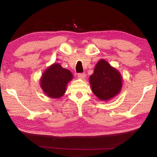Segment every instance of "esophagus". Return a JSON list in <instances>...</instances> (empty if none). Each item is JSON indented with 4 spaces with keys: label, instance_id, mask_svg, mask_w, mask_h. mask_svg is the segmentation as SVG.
Returning <instances> with one entry per match:
<instances>
[{
    "label": "esophagus",
    "instance_id": "34e87169",
    "mask_svg": "<svg viewBox=\"0 0 157 157\" xmlns=\"http://www.w3.org/2000/svg\"><path fill=\"white\" fill-rule=\"evenodd\" d=\"M78 78L81 79H84L85 78H86V74L85 73H79L78 75Z\"/></svg>",
    "mask_w": 157,
    "mask_h": 157
}]
</instances>
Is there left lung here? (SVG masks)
<instances>
[{
  "mask_svg": "<svg viewBox=\"0 0 157 157\" xmlns=\"http://www.w3.org/2000/svg\"><path fill=\"white\" fill-rule=\"evenodd\" d=\"M89 83L92 91L98 99L107 101L120 94L123 86L121 73L107 61L100 59L90 76Z\"/></svg>",
  "mask_w": 157,
  "mask_h": 157,
  "instance_id": "1",
  "label": "left lung"
}]
</instances>
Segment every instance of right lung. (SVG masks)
I'll list each match as a JSON object with an SVG mask.
<instances>
[{
    "instance_id": "1",
    "label": "right lung",
    "mask_w": 157,
    "mask_h": 157,
    "mask_svg": "<svg viewBox=\"0 0 157 157\" xmlns=\"http://www.w3.org/2000/svg\"><path fill=\"white\" fill-rule=\"evenodd\" d=\"M73 78L70 71L62 68L59 63H54L42 74L40 86L48 97L59 98L65 94L67 84Z\"/></svg>"
}]
</instances>
